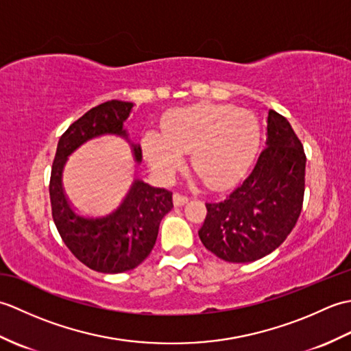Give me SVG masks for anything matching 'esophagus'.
Instances as JSON below:
<instances>
[{"label":"esophagus","mask_w":351,"mask_h":351,"mask_svg":"<svg viewBox=\"0 0 351 351\" xmlns=\"http://www.w3.org/2000/svg\"><path fill=\"white\" fill-rule=\"evenodd\" d=\"M187 202H189V197L187 196H182V195H180V193H176V195H173V204H175V206H184Z\"/></svg>","instance_id":"esophagus-1"}]
</instances>
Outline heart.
<instances>
[{
	"mask_svg": "<svg viewBox=\"0 0 351 351\" xmlns=\"http://www.w3.org/2000/svg\"><path fill=\"white\" fill-rule=\"evenodd\" d=\"M259 123L247 110L228 104L199 102L164 116L161 134L147 132L143 152L149 166L170 180L191 152V166L208 187L221 190L249 170L259 145Z\"/></svg>",
	"mask_w": 351,
	"mask_h": 351,
	"instance_id": "1",
	"label": "heart"
}]
</instances>
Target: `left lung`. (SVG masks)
<instances>
[{
	"label": "left lung",
	"mask_w": 351,
	"mask_h": 351,
	"mask_svg": "<svg viewBox=\"0 0 351 351\" xmlns=\"http://www.w3.org/2000/svg\"><path fill=\"white\" fill-rule=\"evenodd\" d=\"M304 169L299 137L285 117L268 110L264 151L240 187L206 204L200 241L228 263H252L278 249L302 213Z\"/></svg>",
	"instance_id": "1"
}]
</instances>
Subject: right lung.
<instances>
[{
  "label": "right lung",
  "instance_id": "1",
  "mask_svg": "<svg viewBox=\"0 0 351 351\" xmlns=\"http://www.w3.org/2000/svg\"><path fill=\"white\" fill-rule=\"evenodd\" d=\"M132 107V102L113 99L88 110L58 140L51 169V210L58 234L73 256L99 273H123L143 263L154 249L162 217L173 208L169 190L141 180L132 182L117 210L104 215L81 214L64 196L62 173L68 156L86 141L101 136L130 141L123 123ZM131 147L134 158L141 162L140 145L131 143Z\"/></svg>",
  "mask_w": 351,
  "mask_h": 351
}]
</instances>
